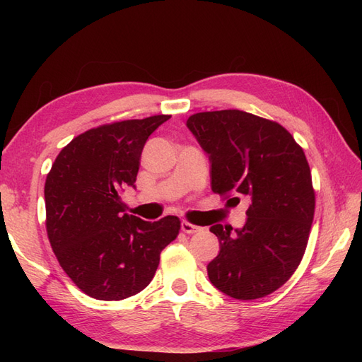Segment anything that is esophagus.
I'll list each match as a JSON object with an SVG mask.
<instances>
[{"label":"esophagus","instance_id":"34e87169","mask_svg":"<svg viewBox=\"0 0 362 362\" xmlns=\"http://www.w3.org/2000/svg\"><path fill=\"white\" fill-rule=\"evenodd\" d=\"M181 229H182L184 233H187V234H194V233L202 231V226L194 225V223H192L189 221H182L181 222Z\"/></svg>","mask_w":362,"mask_h":362}]
</instances>
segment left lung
Listing matches in <instances>:
<instances>
[{"mask_svg": "<svg viewBox=\"0 0 362 362\" xmlns=\"http://www.w3.org/2000/svg\"><path fill=\"white\" fill-rule=\"evenodd\" d=\"M187 127L211 161V190L249 199L242 229L213 225L221 243L206 266L222 293L254 300L286 284L303 258L315 210L308 160L275 120L242 110L192 115ZM235 195V199H231Z\"/></svg>", "mask_w": 362, "mask_h": 362, "instance_id": "8db88e82", "label": "left lung"}]
</instances>
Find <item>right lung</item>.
Returning <instances> with one entry per match:
<instances>
[{
	"mask_svg": "<svg viewBox=\"0 0 362 362\" xmlns=\"http://www.w3.org/2000/svg\"><path fill=\"white\" fill-rule=\"evenodd\" d=\"M170 119L157 115L104 124L64 146L45 181L47 234L62 269L98 300H122L156 275L161 250L180 234L177 216L145 222L120 193L134 185L148 137Z\"/></svg>",
	"mask_w": 362,
	"mask_h": 362,
	"instance_id": "right-lung-1",
	"label": "right lung"
}]
</instances>
